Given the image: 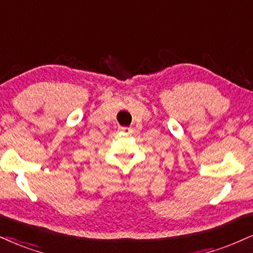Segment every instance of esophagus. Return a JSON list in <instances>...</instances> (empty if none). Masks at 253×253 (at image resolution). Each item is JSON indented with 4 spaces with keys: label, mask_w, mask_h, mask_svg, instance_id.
Wrapping results in <instances>:
<instances>
[{
    "label": "esophagus",
    "mask_w": 253,
    "mask_h": 253,
    "mask_svg": "<svg viewBox=\"0 0 253 253\" xmlns=\"http://www.w3.org/2000/svg\"><path fill=\"white\" fill-rule=\"evenodd\" d=\"M118 130H120L121 132H124V133H130L132 131L131 127H127V126H120L118 127Z\"/></svg>",
    "instance_id": "34e87169"
}]
</instances>
